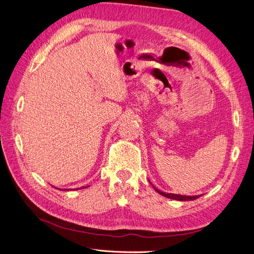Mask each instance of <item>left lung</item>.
<instances>
[{
    "label": "left lung",
    "instance_id": "8db88e82",
    "mask_svg": "<svg viewBox=\"0 0 254 254\" xmlns=\"http://www.w3.org/2000/svg\"><path fill=\"white\" fill-rule=\"evenodd\" d=\"M153 189L157 191L159 194L163 195V196L167 197V198H172V199H176V200H194L198 198L200 195H194V196H187V195H180V194H173V193H165L162 192L160 190H158L157 188L153 187Z\"/></svg>",
    "mask_w": 254,
    "mask_h": 254
}]
</instances>
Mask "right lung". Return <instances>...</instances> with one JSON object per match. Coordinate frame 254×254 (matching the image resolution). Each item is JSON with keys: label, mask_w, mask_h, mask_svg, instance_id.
Masks as SVG:
<instances>
[{"label": "right lung", "mask_w": 254, "mask_h": 254, "mask_svg": "<svg viewBox=\"0 0 254 254\" xmlns=\"http://www.w3.org/2000/svg\"><path fill=\"white\" fill-rule=\"evenodd\" d=\"M82 188H87V187H82ZM82 188H80V189H82ZM78 189H79V188H78ZM59 190H60V189H59ZM64 190L66 191V189H64ZM67 191H68V190H67Z\"/></svg>", "instance_id": "right-lung-1"}]
</instances>
